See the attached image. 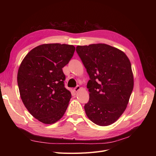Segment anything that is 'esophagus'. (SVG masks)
<instances>
[{
  "mask_svg": "<svg viewBox=\"0 0 156 156\" xmlns=\"http://www.w3.org/2000/svg\"><path fill=\"white\" fill-rule=\"evenodd\" d=\"M80 89H81V87H80L79 86H77L76 87L74 88V89H73V90H74V91H75V92H77V91H79V90Z\"/></svg>",
  "mask_w": 156,
  "mask_h": 156,
  "instance_id": "esophagus-1",
  "label": "esophagus"
}]
</instances>
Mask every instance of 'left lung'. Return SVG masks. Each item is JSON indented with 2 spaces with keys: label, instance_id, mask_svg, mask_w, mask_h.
<instances>
[{
  "label": "left lung",
  "instance_id": "1",
  "mask_svg": "<svg viewBox=\"0 0 156 156\" xmlns=\"http://www.w3.org/2000/svg\"><path fill=\"white\" fill-rule=\"evenodd\" d=\"M76 51L90 77L87 116L98 126H109L124 112L133 91L130 61L123 51L104 44L78 45Z\"/></svg>",
  "mask_w": 156,
  "mask_h": 156
}]
</instances>
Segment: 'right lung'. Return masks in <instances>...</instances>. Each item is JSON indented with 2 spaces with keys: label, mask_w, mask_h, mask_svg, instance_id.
<instances>
[{
  "label": "right lung",
  "mask_w": 156,
  "mask_h": 156,
  "mask_svg": "<svg viewBox=\"0 0 156 156\" xmlns=\"http://www.w3.org/2000/svg\"><path fill=\"white\" fill-rule=\"evenodd\" d=\"M75 50L60 44L36 47L23 60L17 73V84L23 104L35 119L45 124L59 120L72 98L64 87L62 68Z\"/></svg>",
  "instance_id": "add662e5"
}]
</instances>
